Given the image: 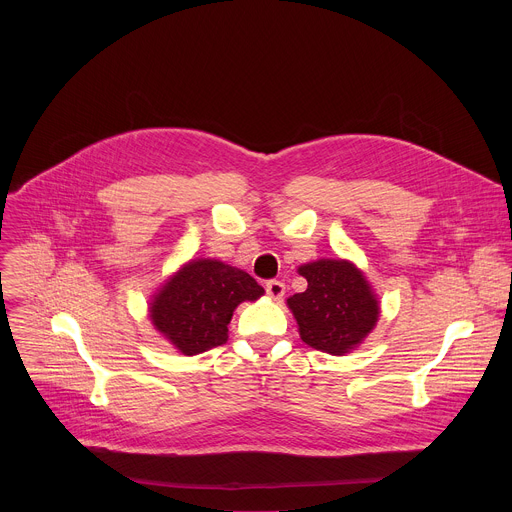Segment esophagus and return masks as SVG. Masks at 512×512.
I'll list each match as a JSON object with an SVG mask.
<instances>
[{
  "instance_id": "obj_1",
  "label": "esophagus",
  "mask_w": 512,
  "mask_h": 512,
  "mask_svg": "<svg viewBox=\"0 0 512 512\" xmlns=\"http://www.w3.org/2000/svg\"><path fill=\"white\" fill-rule=\"evenodd\" d=\"M265 291H267V296H269V298H273V300H281V298H283V294H285V285H283V281L271 279V281H267V283H265Z\"/></svg>"
}]
</instances>
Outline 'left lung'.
<instances>
[{"label": "left lung", "mask_w": 512, "mask_h": 512, "mask_svg": "<svg viewBox=\"0 0 512 512\" xmlns=\"http://www.w3.org/2000/svg\"><path fill=\"white\" fill-rule=\"evenodd\" d=\"M298 271L308 279V289L287 298V306L302 340L334 356L356 348L375 328L381 312L362 271L344 259H318Z\"/></svg>", "instance_id": "8db88e82"}]
</instances>
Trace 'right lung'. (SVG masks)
<instances>
[{
  "label": "right lung",
  "mask_w": 512,
  "mask_h": 512,
  "mask_svg": "<svg viewBox=\"0 0 512 512\" xmlns=\"http://www.w3.org/2000/svg\"><path fill=\"white\" fill-rule=\"evenodd\" d=\"M263 294V287L237 267L192 259L160 287L150 318L182 354L192 356L225 344L235 308Z\"/></svg>",
  "instance_id": "1"
}]
</instances>
